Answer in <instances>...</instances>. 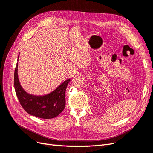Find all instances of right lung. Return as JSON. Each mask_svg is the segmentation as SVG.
Instances as JSON below:
<instances>
[{
  "label": "right lung",
  "instance_id": "obj_1",
  "mask_svg": "<svg viewBox=\"0 0 153 153\" xmlns=\"http://www.w3.org/2000/svg\"><path fill=\"white\" fill-rule=\"evenodd\" d=\"M70 80L69 78L65 80L48 94L35 96L27 93L21 86L18 77V62L14 75L15 92L23 108L28 114L41 119L56 117L62 112L66 106L65 92Z\"/></svg>",
  "mask_w": 153,
  "mask_h": 153
}]
</instances>
